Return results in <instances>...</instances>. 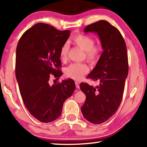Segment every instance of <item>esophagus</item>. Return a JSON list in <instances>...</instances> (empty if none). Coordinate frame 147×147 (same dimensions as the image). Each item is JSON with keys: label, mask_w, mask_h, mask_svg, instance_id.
I'll list each match as a JSON object with an SVG mask.
<instances>
[{"label": "esophagus", "mask_w": 147, "mask_h": 147, "mask_svg": "<svg viewBox=\"0 0 147 147\" xmlns=\"http://www.w3.org/2000/svg\"><path fill=\"white\" fill-rule=\"evenodd\" d=\"M75 85H76V88H80V85H79V83L78 82H75Z\"/></svg>", "instance_id": "obj_1"}]
</instances>
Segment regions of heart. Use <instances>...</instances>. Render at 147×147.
Here are the masks:
<instances>
[{"instance_id":"heart-1","label":"heart","mask_w":147,"mask_h":147,"mask_svg":"<svg viewBox=\"0 0 147 147\" xmlns=\"http://www.w3.org/2000/svg\"><path fill=\"white\" fill-rule=\"evenodd\" d=\"M73 42L76 46L85 51V58L90 63L94 64L97 62L100 57V49L98 47L94 45V41L91 37L84 34H77L73 38ZM69 45L65 43L61 46L59 51L60 58L63 60L67 58ZM88 66L86 63H75L69 65L65 70V75L75 80H80L83 76L88 73Z\"/></svg>"}]
</instances>
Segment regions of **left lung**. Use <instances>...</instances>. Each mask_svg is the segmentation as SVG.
I'll return each mask as SVG.
<instances>
[{
    "label": "left lung",
    "mask_w": 147,
    "mask_h": 147,
    "mask_svg": "<svg viewBox=\"0 0 147 147\" xmlns=\"http://www.w3.org/2000/svg\"><path fill=\"white\" fill-rule=\"evenodd\" d=\"M84 32H94L103 49L100 59L88 77L100 82L96 88L81 83L86 98L81 111L86 120L98 124L111 117L123 99L128 73L127 49L121 32L108 21L101 20L89 24Z\"/></svg>",
    "instance_id": "8db88e82"
}]
</instances>
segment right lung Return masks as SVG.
I'll use <instances>...</instances> for the list:
<instances>
[{"label": "right lung", "mask_w": 147, "mask_h": 147, "mask_svg": "<svg viewBox=\"0 0 147 147\" xmlns=\"http://www.w3.org/2000/svg\"><path fill=\"white\" fill-rule=\"evenodd\" d=\"M70 32L39 23L27 30L17 44L16 76L20 93L30 113L42 123L60 116L64 102L76 88L70 78L50 84L51 77L58 80L62 74L59 51Z\"/></svg>", "instance_id": "1"}]
</instances>
